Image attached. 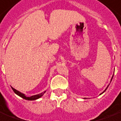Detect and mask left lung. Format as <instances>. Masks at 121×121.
<instances>
[{"label":"left lung","mask_w":121,"mask_h":121,"mask_svg":"<svg viewBox=\"0 0 121 121\" xmlns=\"http://www.w3.org/2000/svg\"><path fill=\"white\" fill-rule=\"evenodd\" d=\"M112 78H113V76H112V79H111V81H112ZM108 86H109V85H108ZM108 86L107 87V88H106V89H105V91H104V92H103V93H101V94H100V95H101V94H102V93H104V92H105V91H106V90H107V88H108ZM84 99H85V98H84Z\"/></svg>","instance_id":"1"}]
</instances>
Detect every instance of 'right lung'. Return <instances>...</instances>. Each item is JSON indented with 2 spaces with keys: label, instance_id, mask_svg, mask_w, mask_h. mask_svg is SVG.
<instances>
[{
  "label": "right lung",
  "instance_id": "add662e5",
  "mask_svg": "<svg viewBox=\"0 0 121 121\" xmlns=\"http://www.w3.org/2000/svg\"><path fill=\"white\" fill-rule=\"evenodd\" d=\"M12 89L13 90V91L17 95L20 96V97L23 98V99H27V100H35V99H39V98H40L41 96H43V95H44L45 93H46V91H44V92H42V93H41L40 94H38V95H33L32 96H30V97H27L26 96H25V95L23 93H21V92H20V91H18L17 90H16V89H15L14 88H13V87H11Z\"/></svg>",
  "mask_w": 121,
  "mask_h": 121
}]
</instances>
